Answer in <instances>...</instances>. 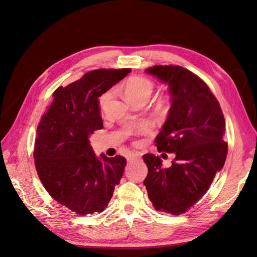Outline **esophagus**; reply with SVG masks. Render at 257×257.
<instances>
[{"instance_id":"obj_1","label":"esophagus","mask_w":257,"mask_h":257,"mask_svg":"<svg viewBox=\"0 0 257 257\" xmlns=\"http://www.w3.org/2000/svg\"><path fill=\"white\" fill-rule=\"evenodd\" d=\"M140 157V154H137V153H131V154H128L127 156H126V159H127V161H133V160H135V159H137Z\"/></svg>"}]
</instances>
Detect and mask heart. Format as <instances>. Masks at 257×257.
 I'll list each match as a JSON object with an SVG mask.
<instances>
[{
    "mask_svg": "<svg viewBox=\"0 0 257 257\" xmlns=\"http://www.w3.org/2000/svg\"><path fill=\"white\" fill-rule=\"evenodd\" d=\"M153 90V81L143 76L131 77L126 80V83L124 85V95L130 102H134L141 99L148 100L150 95H152ZM108 99L109 93H104V95L100 98V107L102 108L105 102L108 101Z\"/></svg>",
    "mask_w": 257,
    "mask_h": 257,
    "instance_id": "1",
    "label": "heart"
}]
</instances>
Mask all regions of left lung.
Here are the masks:
<instances>
[{
    "mask_svg": "<svg viewBox=\"0 0 257 257\" xmlns=\"http://www.w3.org/2000/svg\"><path fill=\"white\" fill-rule=\"evenodd\" d=\"M145 72L169 87L171 107L155 143L158 152L176 158L164 168L158 156L144 155V185L155 209L181 215L205 195L224 165L226 123L218 100L195 74L178 65H155Z\"/></svg>",
    "mask_w": 257,
    "mask_h": 257,
    "instance_id": "8db88e82",
    "label": "left lung"
}]
</instances>
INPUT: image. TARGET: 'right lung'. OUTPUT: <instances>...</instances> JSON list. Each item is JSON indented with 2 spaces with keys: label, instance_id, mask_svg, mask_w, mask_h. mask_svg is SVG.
Returning <instances> with one entry per match:
<instances>
[{
  "label": "right lung",
  "instance_id": "add662e5",
  "mask_svg": "<svg viewBox=\"0 0 257 257\" xmlns=\"http://www.w3.org/2000/svg\"><path fill=\"white\" fill-rule=\"evenodd\" d=\"M130 72L99 68L59 87L37 128L34 158L41 183L77 215L103 211L123 176L126 159L97 157L89 136L103 127L99 97Z\"/></svg>",
  "mask_w": 257,
  "mask_h": 257
}]
</instances>
